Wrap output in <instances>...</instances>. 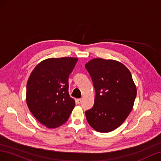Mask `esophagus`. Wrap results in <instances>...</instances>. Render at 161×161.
<instances>
[{
	"mask_svg": "<svg viewBox=\"0 0 161 161\" xmlns=\"http://www.w3.org/2000/svg\"><path fill=\"white\" fill-rule=\"evenodd\" d=\"M81 101H82V100H81V98L77 99V103L78 104H81Z\"/></svg>",
	"mask_w": 161,
	"mask_h": 161,
	"instance_id": "obj_1",
	"label": "esophagus"
}]
</instances>
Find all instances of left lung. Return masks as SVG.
Segmentation results:
<instances>
[{"label": "left lung", "mask_w": 161, "mask_h": 161, "mask_svg": "<svg viewBox=\"0 0 161 161\" xmlns=\"http://www.w3.org/2000/svg\"><path fill=\"white\" fill-rule=\"evenodd\" d=\"M86 69L96 92L93 107L85 112L89 125L101 133L117 129L134 107L136 86L130 70L117 61L96 58Z\"/></svg>", "instance_id": "left-lung-1"}]
</instances>
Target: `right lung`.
Wrapping results in <instances>:
<instances>
[{"label":"right lung","instance_id":"right-lung-1","mask_svg":"<svg viewBox=\"0 0 161 161\" xmlns=\"http://www.w3.org/2000/svg\"><path fill=\"white\" fill-rule=\"evenodd\" d=\"M77 58H50L38 63L27 82L26 103L31 114L48 128L65 123L75 107L68 78Z\"/></svg>","mask_w":161,"mask_h":161}]
</instances>
